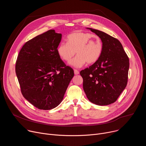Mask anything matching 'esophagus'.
<instances>
[{
	"label": "esophagus",
	"instance_id": "obj_1",
	"mask_svg": "<svg viewBox=\"0 0 146 146\" xmlns=\"http://www.w3.org/2000/svg\"><path fill=\"white\" fill-rule=\"evenodd\" d=\"M74 74H75V75H77V74H79V72H78L77 70H76V69H74Z\"/></svg>",
	"mask_w": 146,
	"mask_h": 146
}]
</instances>
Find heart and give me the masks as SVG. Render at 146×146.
Returning <instances> with one entry per match:
<instances>
[{
    "mask_svg": "<svg viewBox=\"0 0 146 146\" xmlns=\"http://www.w3.org/2000/svg\"><path fill=\"white\" fill-rule=\"evenodd\" d=\"M103 50L100 38L92 33L77 31L67 36V43L62 41L57 47L60 57L75 68H81L86 63L93 64L100 58Z\"/></svg>",
    "mask_w": 146,
    "mask_h": 146,
    "instance_id": "b5f03b06",
    "label": "heart"
}]
</instances>
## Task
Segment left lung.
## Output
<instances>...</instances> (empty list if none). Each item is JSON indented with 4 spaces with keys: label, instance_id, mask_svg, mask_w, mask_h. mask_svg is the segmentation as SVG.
Wrapping results in <instances>:
<instances>
[{
    "label": "left lung",
    "instance_id": "1",
    "mask_svg": "<svg viewBox=\"0 0 146 146\" xmlns=\"http://www.w3.org/2000/svg\"><path fill=\"white\" fill-rule=\"evenodd\" d=\"M88 29L100 38L103 50L97 62L80 72L83 89L91 102L106 106L115 102L127 85L129 58L118 39L99 30Z\"/></svg>",
    "mask_w": 146,
    "mask_h": 146
}]
</instances>
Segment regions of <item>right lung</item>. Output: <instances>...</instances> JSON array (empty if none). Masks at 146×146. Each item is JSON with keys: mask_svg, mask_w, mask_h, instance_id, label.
I'll use <instances>...</instances> for the list:
<instances>
[{"mask_svg": "<svg viewBox=\"0 0 146 146\" xmlns=\"http://www.w3.org/2000/svg\"><path fill=\"white\" fill-rule=\"evenodd\" d=\"M60 33L49 30L28 41L18 55L15 73L23 96L40 110L58 106L74 76L58 55Z\"/></svg>", "mask_w": 146, "mask_h": 146, "instance_id": "obj_1", "label": "right lung"}]
</instances>
